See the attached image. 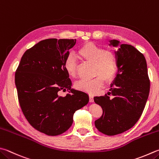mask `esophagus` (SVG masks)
Instances as JSON below:
<instances>
[{"label": "esophagus", "instance_id": "1", "mask_svg": "<svg viewBox=\"0 0 159 159\" xmlns=\"http://www.w3.org/2000/svg\"><path fill=\"white\" fill-rule=\"evenodd\" d=\"M89 102H93V96L92 95H89Z\"/></svg>", "mask_w": 159, "mask_h": 159}]
</instances>
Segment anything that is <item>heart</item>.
I'll return each mask as SVG.
<instances>
[{
    "label": "heart",
    "instance_id": "b5f03b06",
    "mask_svg": "<svg viewBox=\"0 0 159 159\" xmlns=\"http://www.w3.org/2000/svg\"><path fill=\"white\" fill-rule=\"evenodd\" d=\"M78 55L87 62L94 64L93 74L96 76L93 80H81L75 83V88L88 93H96L104 84V80L112 81L118 70L116 55L111 50H106L103 47L93 42L86 43L77 51ZM64 69L70 77L77 75V62L75 57L68 55L64 61Z\"/></svg>",
    "mask_w": 159,
    "mask_h": 159
}]
</instances>
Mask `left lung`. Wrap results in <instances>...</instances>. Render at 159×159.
<instances>
[{
    "instance_id": "obj_1",
    "label": "left lung",
    "mask_w": 159,
    "mask_h": 159,
    "mask_svg": "<svg viewBox=\"0 0 159 159\" xmlns=\"http://www.w3.org/2000/svg\"><path fill=\"white\" fill-rule=\"evenodd\" d=\"M109 46L118 48L116 76L104 96L94 97L102 109L95 121L98 131L108 136L123 133L134 126L141 116L148 99L150 82L144 55L133 46L109 40Z\"/></svg>"
}]
</instances>
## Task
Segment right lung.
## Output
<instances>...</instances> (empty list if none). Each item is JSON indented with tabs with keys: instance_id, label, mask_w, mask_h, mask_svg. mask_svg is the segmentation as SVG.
<instances>
[{
	"instance_id": "1",
	"label": "right lung",
	"mask_w": 159,
	"mask_h": 159,
	"mask_svg": "<svg viewBox=\"0 0 159 159\" xmlns=\"http://www.w3.org/2000/svg\"><path fill=\"white\" fill-rule=\"evenodd\" d=\"M76 39H48L27 50L15 73L20 108L32 126L48 136L65 132L77 110L86 105V93L71 88L64 61ZM71 93L59 97L60 90Z\"/></svg>"
}]
</instances>
